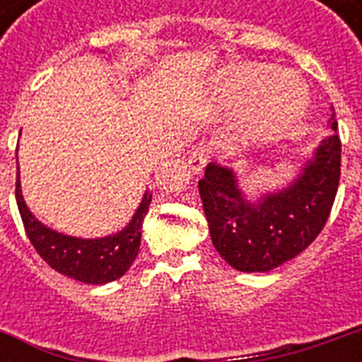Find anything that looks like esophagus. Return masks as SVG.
<instances>
[{
  "label": "esophagus",
  "instance_id": "obj_1",
  "mask_svg": "<svg viewBox=\"0 0 362 362\" xmlns=\"http://www.w3.org/2000/svg\"><path fill=\"white\" fill-rule=\"evenodd\" d=\"M187 163H189V169L193 170V175H201L204 169V165L209 163V150L204 146L195 148V150L189 153Z\"/></svg>",
  "mask_w": 362,
  "mask_h": 362
}]
</instances>
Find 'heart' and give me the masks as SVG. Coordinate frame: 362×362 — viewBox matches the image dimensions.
Listing matches in <instances>:
<instances>
[{"instance_id": "1", "label": "heart", "mask_w": 362, "mask_h": 362, "mask_svg": "<svg viewBox=\"0 0 362 362\" xmlns=\"http://www.w3.org/2000/svg\"><path fill=\"white\" fill-rule=\"evenodd\" d=\"M214 101L223 109L246 110L244 139L272 141L291 129L308 109V88L298 76L267 64H238L221 69L212 82Z\"/></svg>"}]
</instances>
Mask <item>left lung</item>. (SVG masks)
Masks as SVG:
<instances>
[{
    "instance_id": "obj_1",
    "label": "left lung",
    "mask_w": 362,
    "mask_h": 362,
    "mask_svg": "<svg viewBox=\"0 0 362 362\" xmlns=\"http://www.w3.org/2000/svg\"><path fill=\"white\" fill-rule=\"evenodd\" d=\"M329 129L314 152L300 158L291 180L278 189L259 192L255 197L242 189L237 169L221 163L206 165L199 193L210 238L233 269L274 270L297 257L320 235L340 180L342 144L334 112L329 118Z\"/></svg>"
}]
</instances>
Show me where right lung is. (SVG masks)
Returning a JSON list of instances; mask_svg holds the SVG:
<instances>
[{
    "mask_svg": "<svg viewBox=\"0 0 362 362\" xmlns=\"http://www.w3.org/2000/svg\"><path fill=\"white\" fill-rule=\"evenodd\" d=\"M150 201H152V195L146 189L131 220L127 221V226L122 227L120 231L95 238L73 237V235H65L45 226L39 218H35L22 195L20 167H16V204H18L28 238L37 253L54 270L82 284L103 286V284L118 280L127 272L141 247L142 221L148 212Z\"/></svg>",
    "mask_w": 362,
    "mask_h": 362,
    "instance_id": "1",
    "label": "right lung"
}]
</instances>
